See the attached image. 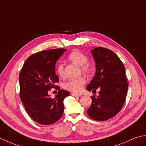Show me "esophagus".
<instances>
[{
  "mask_svg": "<svg viewBox=\"0 0 146 146\" xmlns=\"http://www.w3.org/2000/svg\"><path fill=\"white\" fill-rule=\"evenodd\" d=\"M72 96H74V97H80V96H81V95L77 94H76V93H72Z\"/></svg>",
  "mask_w": 146,
  "mask_h": 146,
  "instance_id": "1",
  "label": "esophagus"
}]
</instances>
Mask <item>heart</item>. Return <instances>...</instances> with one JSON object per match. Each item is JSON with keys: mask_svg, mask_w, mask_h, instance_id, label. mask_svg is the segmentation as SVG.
I'll return each mask as SVG.
<instances>
[{"mask_svg": "<svg viewBox=\"0 0 146 146\" xmlns=\"http://www.w3.org/2000/svg\"><path fill=\"white\" fill-rule=\"evenodd\" d=\"M69 59L78 66L81 67V69L84 72L89 73L92 70V67L90 64L87 63L88 57L86 55L79 50H74L69 56ZM58 75L62 77L64 76V66L62 64L58 65L57 67ZM86 83V79L83 77L79 78L70 79L64 84V88L74 93H79L82 90V87Z\"/></svg>", "mask_w": 146, "mask_h": 146, "instance_id": "b5f03b06", "label": "heart"}]
</instances>
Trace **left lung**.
I'll return each mask as SVG.
<instances>
[{
	"mask_svg": "<svg viewBox=\"0 0 146 146\" xmlns=\"http://www.w3.org/2000/svg\"><path fill=\"white\" fill-rule=\"evenodd\" d=\"M96 72L86 89H100L99 96H92L87 114L96 121H106L114 117L124 105L128 85L125 67L114 52L101 47L91 50Z\"/></svg>",
	"mask_w": 146,
	"mask_h": 146,
	"instance_id": "1",
	"label": "left lung"
}]
</instances>
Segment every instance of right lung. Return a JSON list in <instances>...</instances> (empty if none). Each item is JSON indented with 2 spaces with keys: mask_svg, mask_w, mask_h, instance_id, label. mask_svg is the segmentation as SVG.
<instances>
[{
  "mask_svg": "<svg viewBox=\"0 0 146 146\" xmlns=\"http://www.w3.org/2000/svg\"><path fill=\"white\" fill-rule=\"evenodd\" d=\"M67 49L57 48L38 52L25 61L19 74L20 98L29 115L38 124L50 125L62 117L64 99L70 95L59 90L52 99L48 91L59 81L56 74V64Z\"/></svg>",
  "mask_w": 146,
  "mask_h": 146,
  "instance_id": "obj_1",
  "label": "right lung"
}]
</instances>
